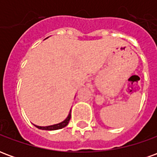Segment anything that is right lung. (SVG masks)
I'll use <instances>...</instances> for the list:
<instances>
[{
	"label": "right lung",
	"instance_id": "right-lung-1",
	"mask_svg": "<svg viewBox=\"0 0 157 157\" xmlns=\"http://www.w3.org/2000/svg\"><path fill=\"white\" fill-rule=\"evenodd\" d=\"M71 113H69V115L67 118H65V120L59 124H54V125H49V126H46V127H42V126H37L35 125L36 127L39 129H44V130H56V129H60V128H64L65 127L66 125L69 124V121L71 119Z\"/></svg>",
	"mask_w": 157,
	"mask_h": 157
}]
</instances>
